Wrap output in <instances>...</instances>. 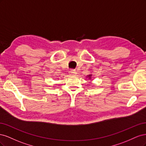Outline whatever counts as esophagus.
Returning a JSON list of instances; mask_svg holds the SVG:
<instances>
[{
	"label": "esophagus",
	"instance_id": "1",
	"mask_svg": "<svg viewBox=\"0 0 146 146\" xmlns=\"http://www.w3.org/2000/svg\"><path fill=\"white\" fill-rule=\"evenodd\" d=\"M69 72V74L72 75V76H74V75H76L77 73L76 70H70Z\"/></svg>",
	"mask_w": 146,
	"mask_h": 146
}]
</instances>
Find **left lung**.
<instances>
[{"mask_svg":"<svg viewBox=\"0 0 146 146\" xmlns=\"http://www.w3.org/2000/svg\"><path fill=\"white\" fill-rule=\"evenodd\" d=\"M92 74H90V75H88L86 76L87 78H88V79H90V80H91V77H92Z\"/></svg>","mask_w":146,"mask_h":146,"instance_id":"obj_1","label":"left lung"}]
</instances>
